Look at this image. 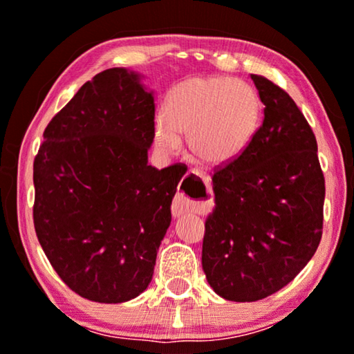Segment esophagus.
I'll return each mask as SVG.
<instances>
[{
    "label": "esophagus",
    "instance_id": "esophagus-1",
    "mask_svg": "<svg viewBox=\"0 0 354 354\" xmlns=\"http://www.w3.org/2000/svg\"><path fill=\"white\" fill-rule=\"evenodd\" d=\"M185 211H187V206H185V203H183V198L180 193H177V196L174 198V203H172V216L178 217Z\"/></svg>",
    "mask_w": 354,
    "mask_h": 354
}]
</instances>
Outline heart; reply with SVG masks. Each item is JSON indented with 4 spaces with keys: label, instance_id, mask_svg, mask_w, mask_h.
I'll return each instance as SVG.
<instances>
[{
    "label": "heart",
    "instance_id": "b5f03b06",
    "mask_svg": "<svg viewBox=\"0 0 354 354\" xmlns=\"http://www.w3.org/2000/svg\"><path fill=\"white\" fill-rule=\"evenodd\" d=\"M261 100L248 82L229 77H196L174 86L164 103V118L154 125L162 151L188 148L196 161L222 166L239 158L258 130Z\"/></svg>",
    "mask_w": 354,
    "mask_h": 354
}]
</instances>
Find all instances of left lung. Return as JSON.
Masks as SVG:
<instances>
[{
  "mask_svg": "<svg viewBox=\"0 0 354 354\" xmlns=\"http://www.w3.org/2000/svg\"><path fill=\"white\" fill-rule=\"evenodd\" d=\"M264 119L248 147L214 171L205 224L207 283L229 301H258L297 277L322 236L326 180L317 142L297 103L251 74Z\"/></svg>",
  "mask_w": 354,
  "mask_h": 354,
  "instance_id": "1",
  "label": "left lung"
}]
</instances>
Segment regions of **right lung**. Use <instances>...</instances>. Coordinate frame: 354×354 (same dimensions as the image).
Segmentation results:
<instances>
[{
  "instance_id": "right-lung-1",
  "label": "right lung",
  "mask_w": 354,
  "mask_h": 354,
  "mask_svg": "<svg viewBox=\"0 0 354 354\" xmlns=\"http://www.w3.org/2000/svg\"><path fill=\"white\" fill-rule=\"evenodd\" d=\"M43 138L33 224L53 269L90 301L138 297L153 279L183 176L177 166H148L153 91L137 72L106 69L82 85Z\"/></svg>"
}]
</instances>
